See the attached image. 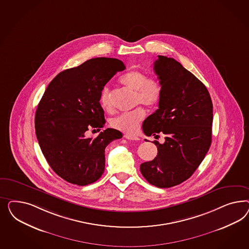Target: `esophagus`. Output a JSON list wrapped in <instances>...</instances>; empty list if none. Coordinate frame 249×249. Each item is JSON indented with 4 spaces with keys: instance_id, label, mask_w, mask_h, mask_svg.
Wrapping results in <instances>:
<instances>
[{
    "instance_id": "esophagus-1",
    "label": "esophagus",
    "mask_w": 249,
    "mask_h": 249,
    "mask_svg": "<svg viewBox=\"0 0 249 249\" xmlns=\"http://www.w3.org/2000/svg\"><path fill=\"white\" fill-rule=\"evenodd\" d=\"M124 138L127 139V140H129V141H140V139H139L138 137L133 135H129V134H125Z\"/></svg>"
}]
</instances>
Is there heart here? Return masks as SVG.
<instances>
[{
    "label": "heart",
    "mask_w": 249,
    "mask_h": 249,
    "mask_svg": "<svg viewBox=\"0 0 249 249\" xmlns=\"http://www.w3.org/2000/svg\"><path fill=\"white\" fill-rule=\"evenodd\" d=\"M121 83L130 90L135 91L136 104H144L149 107L159 105L162 97V87L157 78L148 77L140 70H129L122 75ZM100 105L108 112L112 111L113 105L111 101L110 91L105 88L101 91ZM146 111L143 107H137L134 110L121 114L110 121L111 127L121 131L132 133L140 123L143 121Z\"/></svg>",
    "instance_id": "obj_1"
}]
</instances>
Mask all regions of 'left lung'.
Returning <instances> with one entry per match:
<instances>
[{"mask_svg":"<svg viewBox=\"0 0 249 249\" xmlns=\"http://www.w3.org/2000/svg\"><path fill=\"white\" fill-rule=\"evenodd\" d=\"M153 65L162 97L142 128L155 139L163 133L165 142H153L157 156L142 163L141 173L152 185L170 188L189 179L209 150L213 103L206 87L178 61L158 55Z\"/></svg>","mask_w":249,"mask_h":249,"instance_id":"left-lung-1","label":"left lung"}]
</instances>
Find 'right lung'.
Returning a JSON list of instances; mask_svg holds the SVG:
<instances>
[{
    "label": "right lung",
    "mask_w": 249,
    "mask_h": 249,
    "mask_svg": "<svg viewBox=\"0 0 249 249\" xmlns=\"http://www.w3.org/2000/svg\"><path fill=\"white\" fill-rule=\"evenodd\" d=\"M125 68L116 58H92L62 71L45 89L36 112V134L48 164L65 181L84 186L104 173L106 147L122 133L107 128L93 139L86 132L103 128L101 91Z\"/></svg>",
    "instance_id": "1"
}]
</instances>
